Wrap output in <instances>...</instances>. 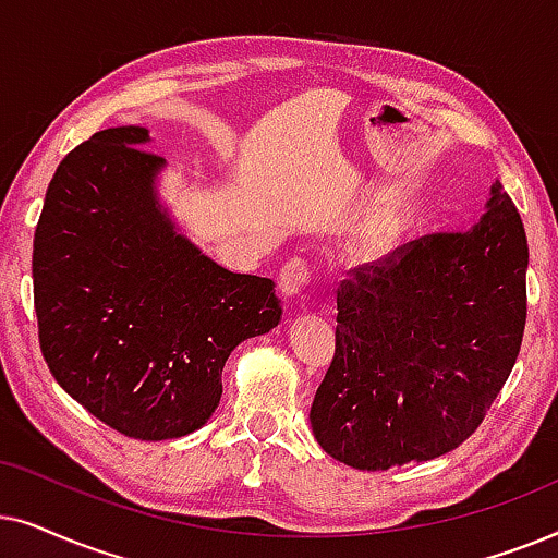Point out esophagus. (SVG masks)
I'll use <instances>...</instances> for the list:
<instances>
[{"mask_svg":"<svg viewBox=\"0 0 558 558\" xmlns=\"http://www.w3.org/2000/svg\"><path fill=\"white\" fill-rule=\"evenodd\" d=\"M311 278H314V270H311L308 259L291 257L283 265V270H280V280H278L280 291H283L286 295H291V299H295V295H301L303 291H306Z\"/></svg>","mask_w":558,"mask_h":558,"instance_id":"1","label":"esophagus"}]
</instances>
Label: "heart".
Instances as JSON below:
<instances>
[{"mask_svg":"<svg viewBox=\"0 0 558 558\" xmlns=\"http://www.w3.org/2000/svg\"><path fill=\"white\" fill-rule=\"evenodd\" d=\"M400 244V227L392 221H375L365 232L360 234V240L354 244V257L360 263L377 265L383 259H388Z\"/></svg>","mask_w":558,"mask_h":558,"instance_id":"b5f03b06","label":"heart"}]
</instances>
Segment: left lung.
I'll return each instance as SVG.
<instances>
[{
  "label": "left lung",
  "mask_w": 558,
  "mask_h": 558,
  "mask_svg": "<svg viewBox=\"0 0 558 558\" xmlns=\"http://www.w3.org/2000/svg\"><path fill=\"white\" fill-rule=\"evenodd\" d=\"M525 270L521 214L500 183L466 232L426 234L354 267L311 405L326 454L380 472L470 439L521 352Z\"/></svg>",
  "instance_id": "obj_1"
}]
</instances>
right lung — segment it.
Returning <instances> with one entry per match:
<instances>
[{
    "label": "right lung",
    "mask_w": 558,
    "mask_h": 558,
    "mask_svg": "<svg viewBox=\"0 0 558 558\" xmlns=\"http://www.w3.org/2000/svg\"><path fill=\"white\" fill-rule=\"evenodd\" d=\"M109 128L71 150L33 242L37 337L58 385L119 434L181 439L221 398L236 344L278 326L275 283L229 272L175 232L143 150Z\"/></svg>",
    "instance_id": "right-lung-1"
}]
</instances>
